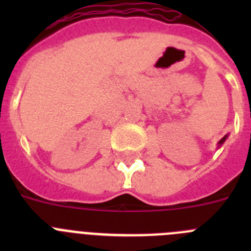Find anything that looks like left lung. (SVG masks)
<instances>
[{"label": "left lung", "mask_w": 251, "mask_h": 251, "mask_svg": "<svg viewBox=\"0 0 251 251\" xmlns=\"http://www.w3.org/2000/svg\"><path fill=\"white\" fill-rule=\"evenodd\" d=\"M226 137H227V136H225V137H223V138H221L220 139V142H219V145H223V143H224V142H225V139H226Z\"/></svg>", "instance_id": "8db88e82"}]
</instances>
